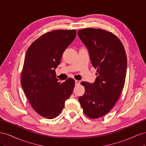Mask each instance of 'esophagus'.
Listing matches in <instances>:
<instances>
[{
	"instance_id": "34e87169",
	"label": "esophagus",
	"mask_w": 146,
	"mask_h": 146,
	"mask_svg": "<svg viewBox=\"0 0 146 146\" xmlns=\"http://www.w3.org/2000/svg\"><path fill=\"white\" fill-rule=\"evenodd\" d=\"M75 83H76V85H79V84L80 83V81L76 80H75Z\"/></svg>"
}]
</instances>
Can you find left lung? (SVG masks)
<instances>
[{
	"label": "left lung",
	"instance_id": "obj_1",
	"mask_svg": "<svg viewBox=\"0 0 146 146\" xmlns=\"http://www.w3.org/2000/svg\"><path fill=\"white\" fill-rule=\"evenodd\" d=\"M77 33L89 52L92 66L98 69L93 83H81L85 92L78 100L88 117L99 118L113 108L121 96L126 76V53L120 39L111 32L87 28Z\"/></svg>",
	"mask_w": 146,
	"mask_h": 146
}]
</instances>
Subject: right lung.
<instances>
[{"mask_svg": "<svg viewBox=\"0 0 146 146\" xmlns=\"http://www.w3.org/2000/svg\"><path fill=\"white\" fill-rule=\"evenodd\" d=\"M76 36L75 30L52 31L36 39L26 52L21 86L35 111L45 118L58 116L72 93L74 79L61 83L55 69Z\"/></svg>", "mask_w": 146, "mask_h": 146, "instance_id": "obj_1", "label": "right lung"}]
</instances>
